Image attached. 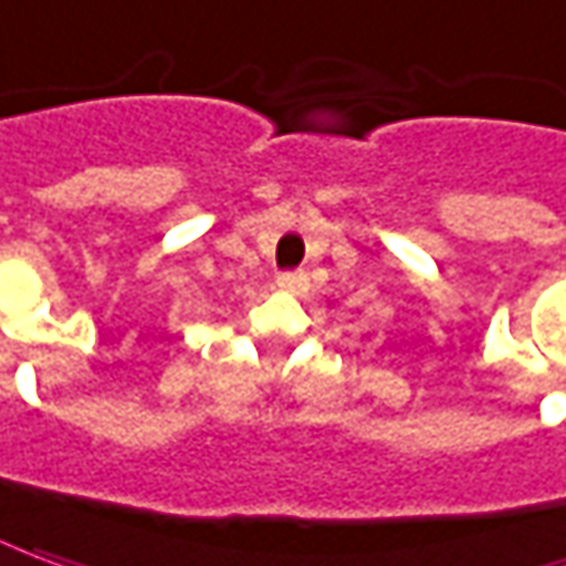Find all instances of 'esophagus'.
<instances>
[{"label": "esophagus", "mask_w": 566, "mask_h": 566, "mask_svg": "<svg viewBox=\"0 0 566 566\" xmlns=\"http://www.w3.org/2000/svg\"><path fill=\"white\" fill-rule=\"evenodd\" d=\"M306 284H310V279H306V272H300V269H294V272H282V275H279V287H282V291H291V294L306 291Z\"/></svg>", "instance_id": "esophagus-1"}]
</instances>
